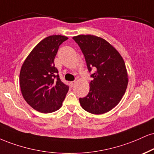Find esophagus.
<instances>
[{
	"mask_svg": "<svg viewBox=\"0 0 154 154\" xmlns=\"http://www.w3.org/2000/svg\"><path fill=\"white\" fill-rule=\"evenodd\" d=\"M75 84H76V82H75V81H72V82H70V85H71V86H72V87H74V86H75Z\"/></svg>",
	"mask_w": 154,
	"mask_h": 154,
	"instance_id": "1",
	"label": "esophagus"
}]
</instances>
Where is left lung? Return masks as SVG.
Returning a JSON list of instances; mask_svg holds the SVG:
<instances>
[{"label":"left lung","mask_w":154,"mask_h":154,"mask_svg":"<svg viewBox=\"0 0 154 154\" xmlns=\"http://www.w3.org/2000/svg\"><path fill=\"white\" fill-rule=\"evenodd\" d=\"M74 40L84 54L90 75L88 95L79 98L85 110L100 115L117 105L126 90L128 78L123 59L110 43L93 35H78Z\"/></svg>","instance_id":"left-lung-1"}]
</instances>
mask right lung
<instances>
[{"label": "right lung", "instance_id": "obj_1", "mask_svg": "<svg viewBox=\"0 0 154 154\" xmlns=\"http://www.w3.org/2000/svg\"><path fill=\"white\" fill-rule=\"evenodd\" d=\"M66 36L53 35L41 41L24 61L19 76L22 95L31 107L42 113L59 110L69 90L61 81L54 58Z\"/></svg>", "mask_w": 154, "mask_h": 154}]
</instances>
